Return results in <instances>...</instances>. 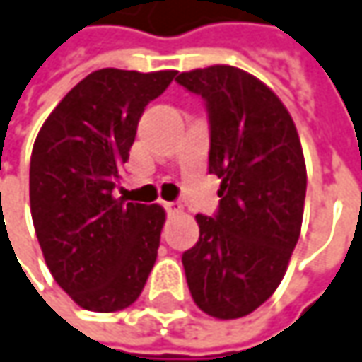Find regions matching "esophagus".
Returning a JSON list of instances; mask_svg holds the SVG:
<instances>
[{
    "mask_svg": "<svg viewBox=\"0 0 362 362\" xmlns=\"http://www.w3.org/2000/svg\"><path fill=\"white\" fill-rule=\"evenodd\" d=\"M162 204H164V208H166V212L168 214L184 212V206H182L180 202H162Z\"/></svg>",
    "mask_w": 362,
    "mask_h": 362,
    "instance_id": "esophagus-1",
    "label": "esophagus"
}]
</instances>
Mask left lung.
Wrapping results in <instances>:
<instances>
[{
  "label": "left lung",
  "mask_w": 362,
  "mask_h": 362,
  "mask_svg": "<svg viewBox=\"0 0 362 362\" xmlns=\"http://www.w3.org/2000/svg\"><path fill=\"white\" fill-rule=\"evenodd\" d=\"M210 115V174L222 178L220 210L196 216L198 243L182 264L194 303L240 319L281 284L301 233L307 168L295 122L272 88L232 65L180 73Z\"/></svg>",
  "instance_id": "left-lung-1"
}]
</instances>
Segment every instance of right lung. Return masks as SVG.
Listing matches in <instances>:
<instances>
[{
	"mask_svg": "<svg viewBox=\"0 0 362 362\" xmlns=\"http://www.w3.org/2000/svg\"><path fill=\"white\" fill-rule=\"evenodd\" d=\"M176 71L98 69L61 98L37 134L29 204L45 264L83 309L132 305L154 267L166 212L115 198V184L150 100Z\"/></svg>",
	"mask_w": 362,
	"mask_h": 362,
	"instance_id": "obj_1",
	"label": "right lung"
}]
</instances>
